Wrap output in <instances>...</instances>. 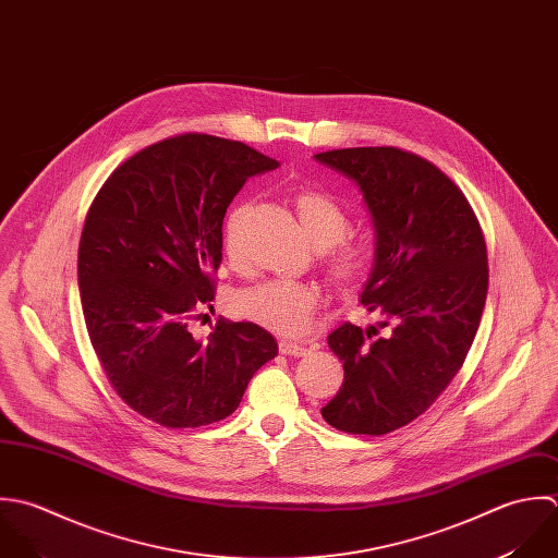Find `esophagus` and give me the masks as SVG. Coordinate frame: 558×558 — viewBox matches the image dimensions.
<instances>
[{"mask_svg":"<svg viewBox=\"0 0 558 558\" xmlns=\"http://www.w3.org/2000/svg\"><path fill=\"white\" fill-rule=\"evenodd\" d=\"M279 353L281 355H290V357H305L310 355V349L296 344V342H288V340H281L279 342Z\"/></svg>","mask_w":558,"mask_h":558,"instance_id":"34e87169","label":"esophagus"}]
</instances>
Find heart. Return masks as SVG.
<instances>
[{"mask_svg":"<svg viewBox=\"0 0 558 558\" xmlns=\"http://www.w3.org/2000/svg\"><path fill=\"white\" fill-rule=\"evenodd\" d=\"M292 201L307 238L316 248H323V266L329 279L340 290H351L366 281L378 253L371 233L349 231V211L323 190L303 187ZM244 216L246 207L235 205L222 227V253L233 270L244 268L240 242ZM320 303L323 294L312 283L270 279L242 290L235 296V312L277 336L296 338L307 331Z\"/></svg>","mask_w":558,"mask_h":558,"instance_id":"1","label":"heart"}]
</instances>
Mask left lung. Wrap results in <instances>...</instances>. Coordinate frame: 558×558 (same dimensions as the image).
<instances>
[{
	"label": "left lung",
	"instance_id": "1",
	"mask_svg": "<svg viewBox=\"0 0 558 558\" xmlns=\"http://www.w3.org/2000/svg\"><path fill=\"white\" fill-rule=\"evenodd\" d=\"M314 158L357 182L378 246L362 303L380 323L368 331L344 323L329 336L344 383L323 417L351 435H385L422 415L461 371L487 299L485 235L465 194L411 151Z\"/></svg>",
	"mask_w": 558,
	"mask_h": 558
}]
</instances>
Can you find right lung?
Instances as JSON below:
<instances>
[{"label":"right lung","instance_id":"1","mask_svg":"<svg viewBox=\"0 0 558 558\" xmlns=\"http://www.w3.org/2000/svg\"><path fill=\"white\" fill-rule=\"evenodd\" d=\"M270 169L277 160L244 143L178 134L119 165L86 214L77 283L90 344L121 400L160 426L231 415L277 357L253 323L218 318L205 340L190 331L216 294L225 211Z\"/></svg>","mask_w":558,"mask_h":558}]
</instances>
